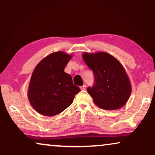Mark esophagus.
Instances as JSON below:
<instances>
[{"mask_svg": "<svg viewBox=\"0 0 155 155\" xmlns=\"http://www.w3.org/2000/svg\"><path fill=\"white\" fill-rule=\"evenodd\" d=\"M80 88H81V90H85L86 88V86L83 85L82 86H81V87H80Z\"/></svg>", "mask_w": 155, "mask_h": 155, "instance_id": "1", "label": "esophagus"}]
</instances>
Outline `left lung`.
<instances>
[{"label":"left lung","mask_w":155,"mask_h":155,"mask_svg":"<svg viewBox=\"0 0 155 155\" xmlns=\"http://www.w3.org/2000/svg\"><path fill=\"white\" fill-rule=\"evenodd\" d=\"M82 58L94 74V86L87 88L94 104L104 110L124 106L130 96L132 86L122 64L104 51L84 52Z\"/></svg>","instance_id":"1"}]
</instances>
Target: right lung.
Segmentation results:
<instances>
[{"mask_svg":"<svg viewBox=\"0 0 155 155\" xmlns=\"http://www.w3.org/2000/svg\"><path fill=\"white\" fill-rule=\"evenodd\" d=\"M73 54L59 51L49 54L38 64L32 72L28 98L33 108L45 116H54L72 104L80 88L64 72Z\"/></svg>","mask_w":155,"mask_h":155,"instance_id":"1","label":"right lung"}]
</instances>
